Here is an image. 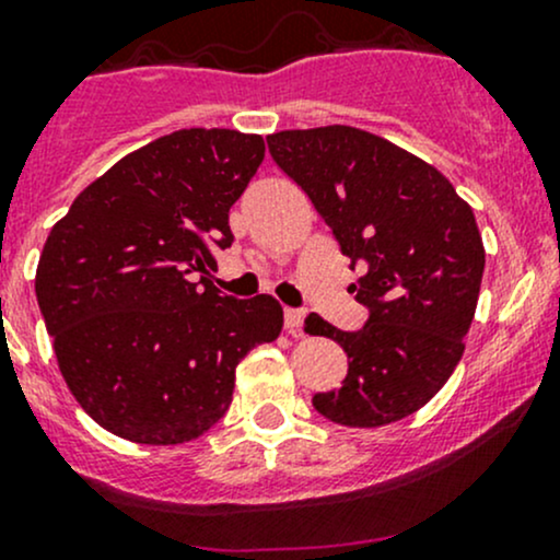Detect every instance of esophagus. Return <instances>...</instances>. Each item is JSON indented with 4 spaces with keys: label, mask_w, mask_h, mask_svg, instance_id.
I'll list each match as a JSON object with an SVG mask.
<instances>
[{
    "label": "esophagus",
    "mask_w": 560,
    "mask_h": 560,
    "mask_svg": "<svg viewBox=\"0 0 560 560\" xmlns=\"http://www.w3.org/2000/svg\"><path fill=\"white\" fill-rule=\"evenodd\" d=\"M304 312L302 310H285V330L291 336H302Z\"/></svg>",
    "instance_id": "1"
}]
</instances>
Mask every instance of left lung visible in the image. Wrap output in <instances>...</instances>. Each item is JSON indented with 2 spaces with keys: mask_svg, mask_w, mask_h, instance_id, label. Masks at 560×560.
<instances>
[{
  "mask_svg": "<svg viewBox=\"0 0 560 560\" xmlns=\"http://www.w3.org/2000/svg\"><path fill=\"white\" fill-rule=\"evenodd\" d=\"M269 154L334 232L350 267V291L369 310L360 330L312 312L304 330L345 347L339 389L317 393V413L345 427H382L435 398L462 360L486 250L472 208L448 178L387 138L350 125L280 130Z\"/></svg>",
  "mask_w": 560,
  "mask_h": 560,
  "instance_id": "1",
  "label": "left lung"
}]
</instances>
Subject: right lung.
I'll list each match as a JSON object with an SVG mask.
<instances>
[{"label":"right lung","mask_w":560,"mask_h":560,"mask_svg":"<svg viewBox=\"0 0 560 560\" xmlns=\"http://www.w3.org/2000/svg\"><path fill=\"white\" fill-rule=\"evenodd\" d=\"M261 160V136L176 130L95 178L47 234L42 317L71 395L104 430L195 441L230 408L240 360L280 336L272 296L191 282L232 245L230 208Z\"/></svg>","instance_id":"right-lung-1"}]
</instances>
